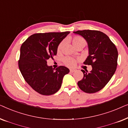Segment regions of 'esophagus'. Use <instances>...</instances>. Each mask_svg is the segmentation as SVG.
Returning <instances> with one entry per match:
<instances>
[{
    "label": "esophagus",
    "instance_id": "esophagus-1",
    "mask_svg": "<svg viewBox=\"0 0 128 128\" xmlns=\"http://www.w3.org/2000/svg\"><path fill=\"white\" fill-rule=\"evenodd\" d=\"M75 71H76V70L75 69H70V73H73Z\"/></svg>",
    "mask_w": 128,
    "mask_h": 128
}]
</instances>
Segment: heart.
<instances>
[{
	"label": "heart",
	"mask_w": 128,
	"mask_h": 128,
	"mask_svg": "<svg viewBox=\"0 0 128 128\" xmlns=\"http://www.w3.org/2000/svg\"><path fill=\"white\" fill-rule=\"evenodd\" d=\"M72 44L75 48H77L78 46H84L86 44V42L85 40L81 36H74L72 39ZM64 42L62 41L59 44L58 46V51L60 52L61 50H62L63 47H64ZM64 64H66V66H68V67H73V66H75V64H76V60H75L74 59L70 57H67L64 59Z\"/></svg>",
	"instance_id": "obj_1"
}]
</instances>
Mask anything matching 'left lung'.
Returning <instances> with one entry per match:
<instances>
[{
  "mask_svg": "<svg viewBox=\"0 0 128 128\" xmlns=\"http://www.w3.org/2000/svg\"><path fill=\"white\" fill-rule=\"evenodd\" d=\"M73 32L86 40L89 55L84 64L92 66L89 73L82 70L84 76L78 82V86L87 93L99 92L106 86L116 71L118 56L117 49L110 38L100 31L85 30Z\"/></svg>",
  "mask_w": 128,
  "mask_h": 128,
  "instance_id": "8db88e82",
  "label": "left lung"
}]
</instances>
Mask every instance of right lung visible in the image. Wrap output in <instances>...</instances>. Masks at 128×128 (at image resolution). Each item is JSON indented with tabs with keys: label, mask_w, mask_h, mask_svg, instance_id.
<instances>
[{
	"label": "right lung",
	"mask_w": 128,
	"mask_h": 128,
	"mask_svg": "<svg viewBox=\"0 0 128 128\" xmlns=\"http://www.w3.org/2000/svg\"><path fill=\"white\" fill-rule=\"evenodd\" d=\"M70 33H36L29 36L20 48L18 67L26 82L40 94L50 96L56 92L63 78L69 72L65 66L55 69L47 65V60L56 55L58 46Z\"/></svg>",
	"instance_id": "right-lung-1"
}]
</instances>
